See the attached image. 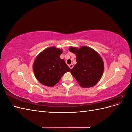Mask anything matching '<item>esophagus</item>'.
I'll return each mask as SVG.
<instances>
[{"label":"esophagus","mask_w":132,"mask_h":132,"mask_svg":"<svg viewBox=\"0 0 132 132\" xmlns=\"http://www.w3.org/2000/svg\"><path fill=\"white\" fill-rule=\"evenodd\" d=\"M73 67H74V65H73V64H70V65H69V68H70L71 69L73 68Z\"/></svg>","instance_id":"obj_1"}]
</instances>
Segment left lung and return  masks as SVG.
Listing matches in <instances>:
<instances>
[{
	"instance_id": "8db88e82",
	"label": "left lung",
	"mask_w": 132,
	"mask_h": 132,
	"mask_svg": "<svg viewBox=\"0 0 132 132\" xmlns=\"http://www.w3.org/2000/svg\"><path fill=\"white\" fill-rule=\"evenodd\" d=\"M69 51L77 57V64L71 69V74L81 87L87 88L95 86L101 78L104 70V63L100 55L87 46L80 48L70 47Z\"/></svg>"
}]
</instances>
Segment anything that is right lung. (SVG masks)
<instances>
[{
	"label": "right lung",
	"mask_w": 132,
	"mask_h": 132,
	"mask_svg": "<svg viewBox=\"0 0 132 132\" xmlns=\"http://www.w3.org/2000/svg\"><path fill=\"white\" fill-rule=\"evenodd\" d=\"M62 50L51 47L43 50L35 59L33 70L35 77L42 84L52 87L62 76L70 71L64 60L60 58Z\"/></svg>",
	"instance_id": "1"
}]
</instances>
